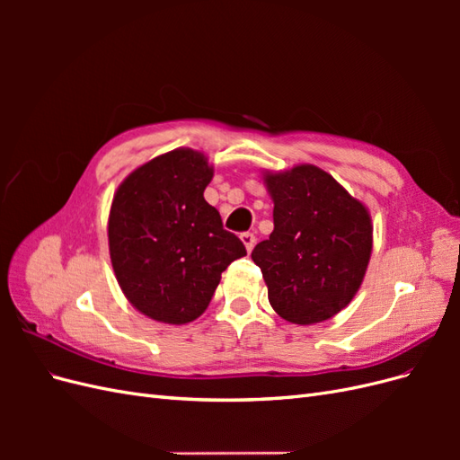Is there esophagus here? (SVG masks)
I'll return each instance as SVG.
<instances>
[{
    "mask_svg": "<svg viewBox=\"0 0 460 460\" xmlns=\"http://www.w3.org/2000/svg\"><path fill=\"white\" fill-rule=\"evenodd\" d=\"M242 242H243L247 252H252L253 245H255V234L253 232H243L242 234Z\"/></svg>",
    "mask_w": 460,
    "mask_h": 460,
    "instance_id": "1",
    "label": "esophagus"
}]
</instances>
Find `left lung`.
I'll list each match as a JSON object with an SVG mask.
<instances>
[{"instance_id": "8db88e82", "label": "left lung", "mask_w": 460, "mask_h": 460, "mask_svg": "<svg viewBox=\"0 0 460 460\" xmlns=\"http://www.w3.org/2000/svg\"><path fill=\"white\" fill-rule=\"evenodd\" d=\"M264 180L274 199V230L252 257L269 301L289 323H323L347 307L363 282L372 252L368 211L313 164Z\"/></svg>"}]
</instances>
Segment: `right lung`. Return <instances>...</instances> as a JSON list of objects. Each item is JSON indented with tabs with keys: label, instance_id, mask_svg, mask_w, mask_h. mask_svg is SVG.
<instances>
[{
	"label": "right lung",
	"instance_id": "1",
	"mask_svg": "<svg viewBox=\"0 0 460 460\" xmlns=\"http://www.w3.org/2000/svg\"><path fill=\"white\" fill-rule=\"evenodd\" d=\"M213 169L198 151L174 149L119 186L109 215L111 262L134 307L166 324L196 320L220 274L247 255L203 198Z\"/></svg>",
	"mask_w": 460,
	"mask_h": 460
}]
</instances>
